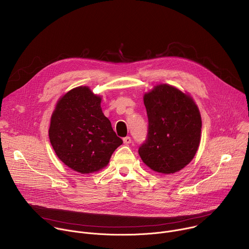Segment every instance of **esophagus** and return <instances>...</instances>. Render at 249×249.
I'll use <instances>...</instances> for the list:
<instances>
[{"label": "esophagus", "mask_w": 249, "mask_h": 249, "mask_svg": "<svg viewBox=\"0 0 249 249\" xmlns=\"http://www.w3.org/2000/svg\"><path fill=\"white\" fill-rule=\"evenodd\" d=\"M123 142H124V144H125V145H129V144L131 143V138L127 136V137L123 138Z\"/></svg>", "instance_id": "esophagus-1"}]
</instances>
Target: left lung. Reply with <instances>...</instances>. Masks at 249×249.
I'll return each instance as SVG.
<instances>
[{
	"label": "left lung",
	"instance_id": "8db88e82",
	"mask_svg": "<svg viewBox=\"0 0 249 249\" xmlns=\"http://www.w3.org/2000/svg\"><path fill=\"white\" fill-rule=\"evenodd\" d=\"M149 132L139 149L143 162L154 171L169 174L184 168L201 141L202 120L190 94L160 84L144 94Z\"/></svg>",
	"mask_w": 249,
	"mask_h": 249
}]
</instances>
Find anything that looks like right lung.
Segmentation results:
<instances>
[{"label": "right lung", "mask_w": 249, "mask_h": 249, "mask_svg": "<svg viewBox=\"0 0 249 249\" xmlns=\"http://www.w3.org/2000/svg\"><path fill=\"white\" fill-rule=\"evenodd\" d=\"M101 96L89 87H77L59 98L51 116L50 143L68 167L87 174L108 164L122 145L100 107Z\"/></svg>", "instance_id": "1"}]
</instances>
